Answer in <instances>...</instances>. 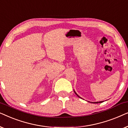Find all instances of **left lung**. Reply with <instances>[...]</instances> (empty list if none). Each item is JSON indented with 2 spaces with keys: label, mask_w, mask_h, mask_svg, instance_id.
Instances as JSON below:
<instances>
[{
  "label": "left lung",
  "mask_w": 128,
  "mask_h": 128,
  "mask_svg": "<svg viewBox=\"0 0 128 128\" xmlns=\"http://www.w3.org/2000/svg\"><path fill=\"white\" fill-rule=\"evenodd\" d=\"M74 93H75V94H76V95H77V96H78V97L81 98V97H79V96H78V94H77V93H76V92H74ZM103 102V101H99V102H92V103H96V104H97V103H101V102Z\"/></svg>",
  "instance_id": "left-lung-1"
}]
</instances>
